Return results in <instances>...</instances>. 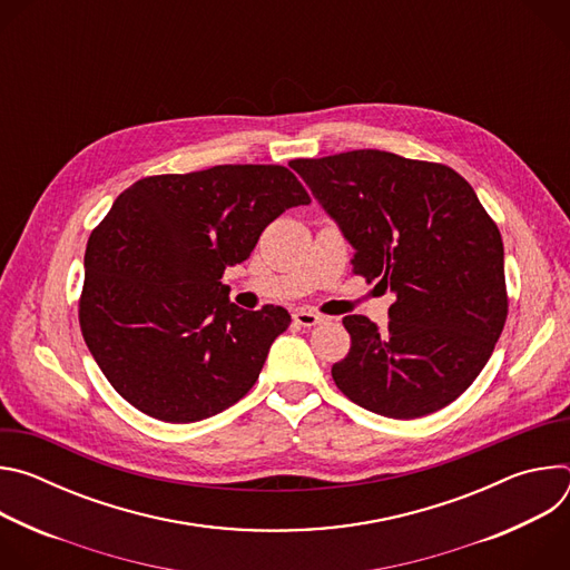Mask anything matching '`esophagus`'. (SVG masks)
I'll use <instances>...</instances> for the list:
<instances>
[{
  "label": "esophagus",
  "mask_w": 570,
  "mask_h": 570,
  "mask_svg": "<svg viewBox=\"0 0 570 570\" xmlns=\"http://www.w3.org/2000/svg\"><path fill=\"white\" fill-rule=\"evenodd\" d=\"M293 320L299 324V327H315V324H320L324 320V315H320L315 311H308V308H297L293 313Z\"/></svg>",
  "instance_id": "esophagus-1"
}]
</instances>
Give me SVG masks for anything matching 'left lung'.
<instances>
[{"mask_svg":"<svg viewBox=\"0 0 570 570\" xmlns=\"http://www.w3.org/2000/svg\"><path fill=\"white\" fill-rule=\"evenodd\" d=\"M291 167L354 248V273L390 288V322L343 317L350 354L338 390L392 420L455 401L505 327L503 238L471 185L444 165L387 150H350Z\"/></svg>","mask_w":570,"mask_h":570,"instance_id":"left-lung-1","label":"left lung"}]
</instances>
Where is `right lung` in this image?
<instances>
[{
    "instance_id": "add662e5",
    "label": "right lung",
    "mask_w": 570,
    "mask_h": 570,
    "mask_svg": "<svg viewBox=\"0 0 570 570\" xmlns=\"http://www.w3.org/2000/svg\"><path fill=\"white\" fill-rule=\"evenodd\" d=\"M308 203L279 165L150 176L119 194L88 240L78 320L130 405L189 424L248 394L291 315L238 308L220 277L250 257L266 225Z\"/></svg>"
}]
</instances>
